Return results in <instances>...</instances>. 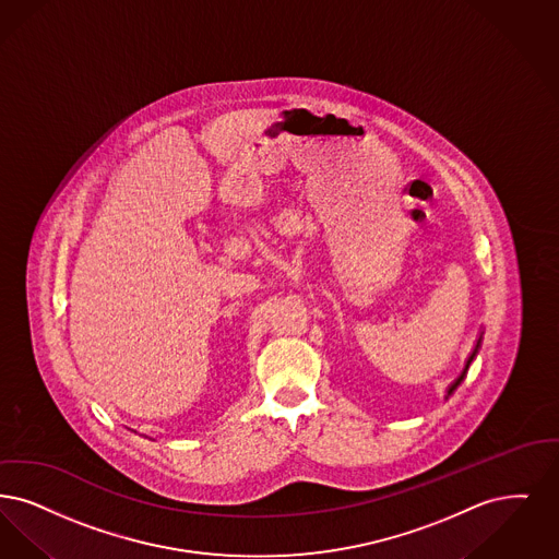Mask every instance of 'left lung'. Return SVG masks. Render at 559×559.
I'll list each match as a JSON object with an SVG mask.
<instances>
[{"label": "left lung", "instance_id": "obj_1", "mask_svg": "<svg viewBox=\"0 0 559 559\" xmlns=\"http://www.w3.org/2000/svg\"><path fill=\"white\" fill-rule=\"evenodd\" d=\"M478 346H480V338H478V341H476V344H474V350L469 353V357H467V361H465V367H463L462 376H460V378H457V380H455V382H453V384L449 386V390H447V396H449V394H453V390L457 389V386L462 384V380L463 378H465V373H467V367H469V364H472V359H474V357H476V353H478Z\"/></svg>", "mask_w": 559, "mask_h": 559}]
</instances>
